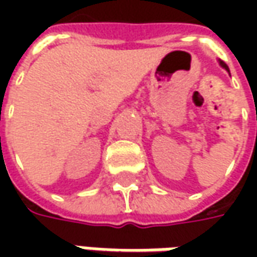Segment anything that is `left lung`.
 I'll return each instance as SVG.
<instances>
[{"label":"left lung","mask_w":257,"mask_h":257,"mask_svg":"<svg viewBox=\"0 0 257 257\" xmlns=\"http://www.w3.org/2000/svg\"><path fill=\"white\" fill-rule=\"evenodd\" d=\"M220 64H222V67H224V68H226V70H229V67H227V65H226V63H224V61H220Z\"/></svg>","instance_id":"obj_1"}]
</instances>
